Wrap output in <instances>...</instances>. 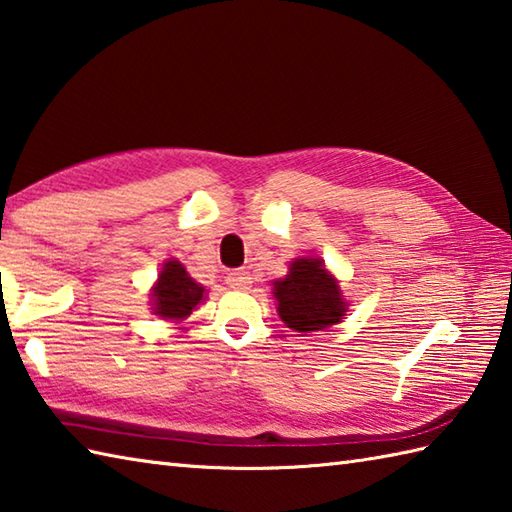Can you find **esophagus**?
I'll return each mask as SVG.
<instances>
[{
    "mask_svg": "<svg viewBox=\"0 0 512 512\" xmlns=\"http://www.w3.org/2000/svg\"><path fill=\"white\" fill-rule=\"evenodd\" d=\"M225 283L232 289L243 291L252 285V276H249V271H229V274L225 276Z\"/></svg>",
    "mask_w": 512,
    "mask_h": 512,
    "instance_id": "esophagus-1",
    "label": "esophagus"
}]
</instances>
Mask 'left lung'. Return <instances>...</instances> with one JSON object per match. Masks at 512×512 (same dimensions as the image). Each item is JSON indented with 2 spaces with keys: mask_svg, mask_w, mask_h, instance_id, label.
<instances>
[{
  "mask_svg": "<svg viewBox=\"0 0 512 512\" xmlns=\"http://www.w3.org/2000/svg\"><path fill=\"white\" fill-rule=\"evenodd\" d=\"M278 316L296 331H320L342 320L347 305L340 296L338 280L318 258H296L289 276L274 283Z\"/></svg>",
  "mask_w": 512,
  "mask_h": 512,
  "instance_id": "obj_1",
  "label": "left lung"
}]
</instances>
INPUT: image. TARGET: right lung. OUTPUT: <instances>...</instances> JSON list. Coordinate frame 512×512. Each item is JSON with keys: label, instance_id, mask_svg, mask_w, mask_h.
<instances>
[{"label": "right lung", "instance_id": "right-lung-1", "mask_svg": "<svg viewBox=\"0 0 512 512\" xmlns=\"http://www.w3.org/2000/svg\"><path fill=\"white\" fill-rule=\"evenodd\" d=\"M205 289L187 276L179 260H168L154 285V314L161 318L181 320L192 314V309L203 300Z\"/></svg>", "mask_w": 512, "mask_h": 512}]
</instances>
